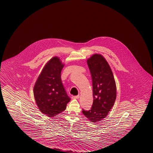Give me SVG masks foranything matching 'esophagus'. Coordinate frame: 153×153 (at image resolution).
<instances>
[{"mask_svg": "<svg viewBox=\"0 0 153 153\" xmlns=\"http://www.w3.org/2000/svg\"><path fill=\"white\" fill-rule=\"evenodd\" d=\"M79 96L77 95V96H72V98H73V99H79Z\"/></svg>", "mask_w": 153, "mask_h": 153, "instance_id": "obj_1", "label": "esophagus"}]
</instances>
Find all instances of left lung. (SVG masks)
I'll list each match as a JSON object with an SVG mask.
<instances>
[{"mask_svg":"<svg viewBox=\"0 0 153 153\" xmlns=\"http://www.w3.org/2000/svg\"><path fill=\"white\" fill-rule=\"evenodd\" d=\"M93 82V105L90 110L82 109V113L90 122L97 123L108 114L117 96L114 78L105 59L95 54L87 60Z\"/></svg>","mask_w":153,"mask_h":153,"instance_id":"1","label":"left lung"}]
</instances>
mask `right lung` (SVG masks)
<instances>
[{"mask_svg":"<svg viewBox=\"0 0 153 153\" xmlns=\"http://www.w3.org/2000/svg\"><path fill=\"white\" fill-rule=\"evenodd\" d=\"M63 67L59 58H52L43 68L33 88L39 109L49 117L64 111L71 100L62 82L60 74Z\"/></svg>","mask_w":153,"mask_h":153,"instance_id":"obj_1","label":"right lung"}]
</instances>
